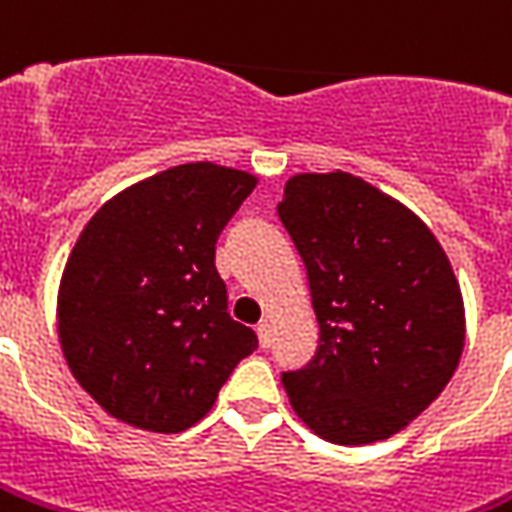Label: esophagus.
I'll list each match as a JSON object with an SVG mask.
<instances>
[{
  "label": "esophagus",
  "mask_w": 512,
  "mask_h": 512,
  "mask_svg": "<svg viewBox=\"0 0 512 512\" xmlns=\"http://www.w3.org/2000/svg\"><path fill=\"white\" fill-rule=\"evenodd\" d=\"M257 339H260V347H269L271 344V322L269 319H263V322L257 325Z\"/></svg>",
  "instance_id": "esophagus-1"
}]
</instances>
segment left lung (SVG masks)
<instances>
[{"instance_id": "left-lung-1", "label": "left lung", "mask_w": 512, "mask_h": 512, "mask_svg": "<svg viewBox=\"0 0 512 512\" xmlns=\"http://www.w3.org/2000/svg\"><path fill=\"white\" fill-rule=\"evenodd\" d=\"M277 215L319 322L314 358L283 373L294 412L339 446L387 440L451 381L465 344L454 269L429 227L350 173H302Z\"/></svg>"}]
</instances>
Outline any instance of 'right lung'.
Here are the masks:
<instances>
[{"mask_svg": "<svg viewBox=\"0 0 512 512\" xmlns=\"http://www.w3.org/2000/svg\"><path fill=\"white\" fill-rule=\"evenodd\" d=\"M257 179L179 165L114 196L86 224L58 291L66 364L111 417L190 429L212 409L255 330L227 311L215 243Z\"/></svg>", "mask_w": 512, "mask_h": 512, "instance_id": "obj_1", "label": "right lung"}]
</instances>
